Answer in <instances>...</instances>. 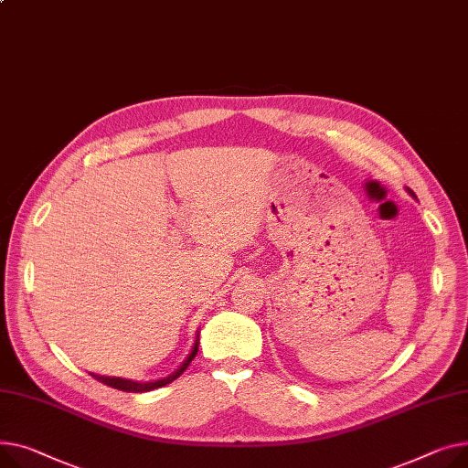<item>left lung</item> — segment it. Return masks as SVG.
<instances>
[{
  "label": "left lung",
  "instance_id": "1",
  "mask_svg": "<svg viewBox=\"0 0 468 468\" xmlns=\"http://www.w3.org/2000/svg\"><path fill=\"white\" fill-rule=\"evenodd\" d=\"M407 190H409V194H410V196H412V197H416V196H414V192H412V190H410V188H407Z\"/></svg>",
  "mask_w": 468,
  "mask_h": 468
}]
</instances>
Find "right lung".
<instances>
[{
    "label": "right lung",
    "instance_id": "1",
    "mask_svg": "<svg viewBox=\"0 0 468 468\" xmlns=\"http://www.w3.org/2000/svg\"><path fill=\"white\" fill-rule=\"evenodd\" d=\"M199 333H197V336H196V345H194V348H192V352L188 354V357L184 359V363L173 372V375H169L167 378H164V380H155V382H133V380H126V378H114V377H100V375H90L96 378L98 382H101V384H105V386H109V388H114V389H120V391H128V393H144V391H152V389H158V388H164V386H167V384H171L173 380H176L182 372L188 368V365L192 363V359L197 356V348H199Z\"/></svg>",
    "mask_w": 468,
    "mask_h": 468
}]
</instances>
